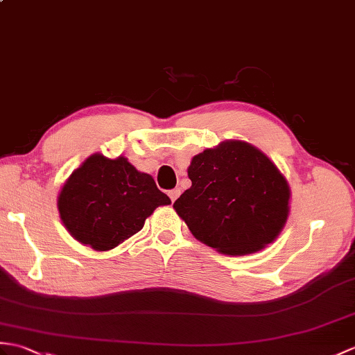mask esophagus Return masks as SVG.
I'll return each mask as SVG.
<instances>
[{
	"mask_svg": "<svg viewBox=\"0 0 355 355\" xmlns=\"http://www.w3.org/2000/svg\"><path fill=\"white\" fill-rule=\"evenodd\" d=\"M168 195H169V198H171V201L174 202L177 198L180 196V189H172V191H169L168 192Z\"/></svg>",
	"mask_w": 355,
	"mask_h": 355,
	"instance_id": "obj_1",
	"label": "esophagus"
}]
</instances>
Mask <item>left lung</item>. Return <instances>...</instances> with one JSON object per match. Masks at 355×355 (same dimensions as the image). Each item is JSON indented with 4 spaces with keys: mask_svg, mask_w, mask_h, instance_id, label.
Listing matches in <instances>:
<instances>
[{
    "mask_svg": "<svg viewBox=\"0 0 355 355\" xmlns=\"http://www.w3.org/2000/svg\"><path fill=\"white\" fill-rule=\"evenodd\" d=\"M192 186L174 202L202 243L227 255L272 243L289 216L291 189L266 154L242 140L204 150L187 168Z\"/></svg>",
    "mask_w": 355,
    "mask_h": 355,
    "instance_id": "1",
    "label": "left lung"
}]
</instances>
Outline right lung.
I'll return each instance as SVG.
<instances>
[{"mask_svg":"<svg viewBox=\"0 0 355 355\" xmlns=\"http://www.w3.org/2000/svg\"><path fill=\"white\" fill-rule=\"evenodd\" d=\"M171 204L150 174L125 157L92 154L64 181L57 198L69 234L95 251H109L144 228L160 205Z\"/></svg>","mask_w":355,"mask_h":355,"instance_id":"obj_1","label":"right lung"}]
</instances>
